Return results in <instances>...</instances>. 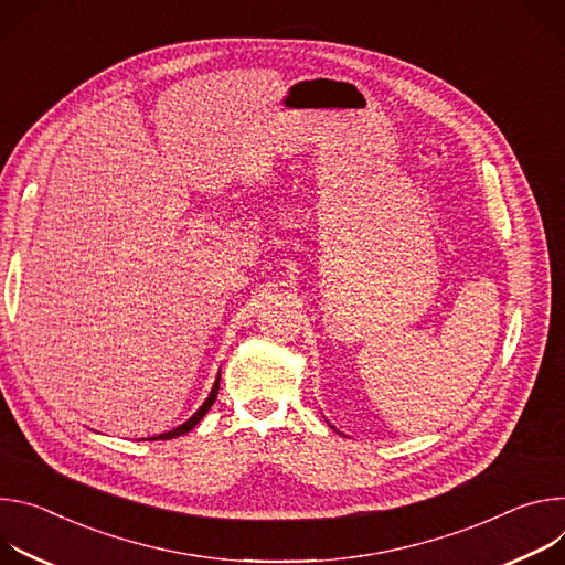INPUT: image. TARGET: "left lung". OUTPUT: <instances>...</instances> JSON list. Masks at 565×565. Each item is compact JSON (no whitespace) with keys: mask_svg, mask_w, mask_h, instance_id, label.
<instances>
[{"mask_svg":"<svg viewBox=\"0 0 565 565\" xmlns=\"http://www.w3.org/2000/svg\"><path fill=\"white\" fill-rule=\"evenodd\" d=\"M332 428H334V426H332Z\"/></svg>","mask_w":565,"mask_h":565,"instance_id":"8db88e82","label":"left lung"}]
</instances>
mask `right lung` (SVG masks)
Wrapping results in <instances>:
<instances>
[{
  "mask_svg": "<svg viewBox=\"0 0 565 565\" xmlns=\"http://www.w3.org/2000/svg\"><path fill=\"white\" fill-rule=\"evenodd\" d=\"M217 391H220V372H217V380H215V384H213V388H211L209 397H206V399H204V404L198 408V413H193V417H191V419H185L183 424H179V426H177V428H172V430H166V433H161V435L150 437V440H170V437L185 435L188 430L195 428V426L200 424V419L211 411V406H213V402H215V397H217Z\"/></svg>",
  "mask_w": 565,
  "mask_h": 565,
  "instance_id": "obj_1",
  "label": "right lung"
}]
</instances>
